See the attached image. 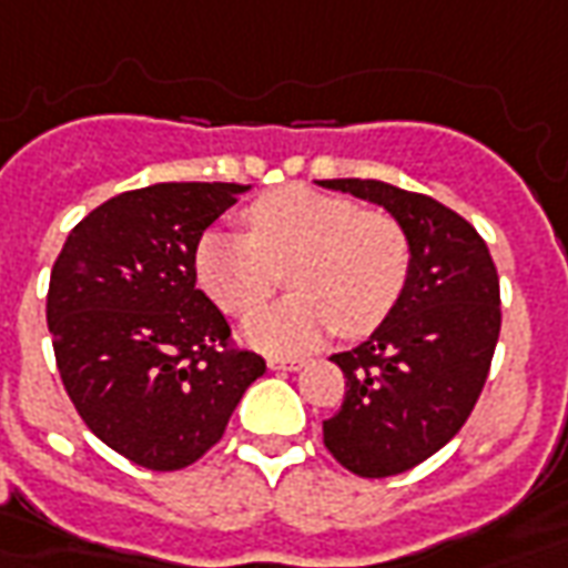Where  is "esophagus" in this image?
I'll list each match as a JSON object with an SVG mask.
<instances>
[{"instance_id":"34e87169","label":"esophagus","mask_w":568,"mask_h":568,"mask_svg":"<svg viewBox=\"0 0 568 568\" xmlns=\"http://www.w3.org/2000/svg\"><path fill=\"white\" fill-rule=\"evenodd\" d=\"M267 366L276 368V372H297V368L304 366V359H297V356H271Z\"/></svg>"}]
</instances>
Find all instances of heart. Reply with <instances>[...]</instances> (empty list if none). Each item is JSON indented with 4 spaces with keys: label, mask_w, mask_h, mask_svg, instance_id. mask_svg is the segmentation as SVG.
Here are the masks:
<instances>
[{
    "label": "heart",
    "mask_w": 568,
    "mask_h": 568,
    "mask_svg": "<svg viewBox=\"0 0 568 568\" xmlns=\"http://www.w3.org/2000/svg\"><path fill=\"white\" fill-rule=\"evenodd\" d=\"M248 236L212 230L196 245V283L233 316L252 313L290 272L292 298L248 316L243 338L264 353H304L335 328L375 332L399 304L412 243L387 212L311 187H285L245 209Z\"/></svg>",
    "instance_id": "b5f03b06"
}]
</instances>
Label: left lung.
Here are the masks:
<instances>
[{"mask_svg": "<svg viewBox=\"0 0 568 568\" xmlns=\"http://www.w3.org/2000/svg\"><path fill=\"white\" fill-rule=\"evenodd\" d=\"M320 184L384 205L412 243L394 313L359 347L332 356L347 390L323 422L341 467L396 477L443 449L477 406L501 332L498 271L483 236L443 202L363 178Z\"/></svg>", "mask_w": 568, "mask_h": 568, "instance_id": "left-lung-1", "label": "left lung"}]
</instances>
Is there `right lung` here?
Here are the masks:
<instances>
[{
	"mask_svg": "<svg viewBox=\"0 0 568 568\" xmlns=\"http://www.w3.org/2000/svg\"><path fill=\"white\" fill-rule=\"evenodd\" d=\"M243 184L119 193L70 230L51 267L49 332L89 430L146 470H181L224 436L267 363L230 341L196 288V245Z\"/></svg>",
	"mask_w": 568,
	"mask_h": 568,
	"instance_id": "obj_1",
	"label": "right lung"
}]
</instances>
